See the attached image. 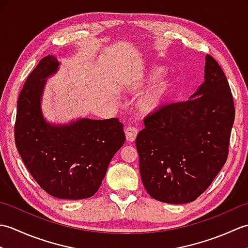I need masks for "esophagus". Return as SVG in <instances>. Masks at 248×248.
I'll list each match as a JSON object with an SVG mask.
<instances>
[{
  "mask_svg": "<svg viewBox=\"0 0 248 248\" xmlns=\"http://www.w3.org/2000/svg\"><path fill=\"white\" fill-rule=\"evenodd\" d=\"M138 129L135 127H132V125H129L124 129V133H125V138L129 141H134L136 139V135H138Z\"/></svg>",
  "mask_w": 248,
  "mask_h": 248,
  "instance_id": "obj_1",
  "label": "esophagus"
}]
</instances>
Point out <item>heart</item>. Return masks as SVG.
Here are the masks:
<instances>
[{
    "instance_id": "heart-1",
    "label": "heart",
    "mask_w": 248,
    "mask_h": 248,
    "mask_svg": "<svg viewBox=\"0 0 248 248\" xmlns=\"http://www.w3.org/2000/svg\"><path fill=\"white\" fill-rule=\"evenodd\" d=\"M164 72L165 71L162 67L154 66L130 82V86L138 88L154 83L140 100V108L143 112H156L170 98L171 93V82L167 78H162Z\"/></svg>"
}]
</instances>
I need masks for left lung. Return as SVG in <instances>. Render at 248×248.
Instances as JSON below:
<instances>
[{
	"label": "left lung",
	"instance_id": "obj_1",
	"mask_svg": "<svg viewBox=\"0 0 248 248\" xmlns=\"http://www.w3.org/2000/svg\"><path fill=\"white\" fill-rule=\"evenodd\" d=\"M234 121L232 93L222 68L205 56L204 82L187 101L164 105L144 119L136 136L140 171L152 198L187 203L226 163Z\"/></svg>",
	"mask_w": 248,
	"mask_h": 248
}]
</instances>
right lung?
I'll return each instance as SVG.
<instances>
[{
    "label": "right lung",
    "mask_w": 248,
    "mask_h": 248,
    "mask_svg": "<svg viewBox=\"0 0 248 248\" xmlns=\"http://www.w3.org/2000/svg\"><path fill=\"white\" fill-rule=\"evenodd\" d=\"M59 66L55 56H45L26 78L17 103L15 141L41 188L56 198L84 199L98 191L124 145V124L118 118H82L56 125L46 121L40 98L46 78Z\"/></svg>",
    "instance_id": "1"
}]
</instances>
